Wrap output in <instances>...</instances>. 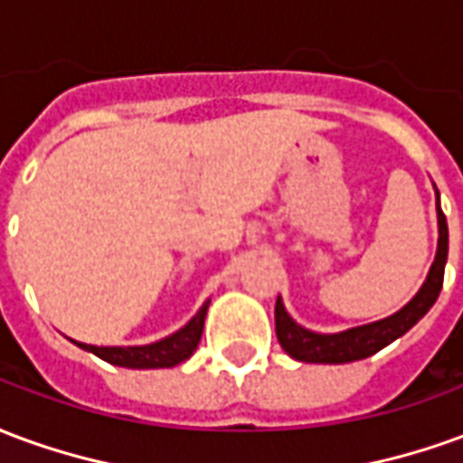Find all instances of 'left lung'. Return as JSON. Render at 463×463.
I'll return each instance as SVG.
<instances>
[{
  "label": "left lung",
  "instance_id": "8db88e82",
  "mask_svg": "<svg viewBox=\"0 0 463 463\" xmlns=\"http://www.w3.org/2000/svg\"><path fill=\"white\" fill-rule=\"evenodd\" d=\"M437 221H439V245L437 258L429 268V275L424 285L411 300L394 315H389L384 320L369 322L362 327L335 332V335H322V332L305 330L302 325L292 320L285 305L278 298L275 302V332L280 347L290 354L292 359L300 362H315V364H345V362H357V359L372 357L374 352L387 347L389 342L402 337L417 325L437 302L441 285H444V268H447L449 255V228L447 215L439 208V191H437Z\"/></svg>",
  "mask_w": 463,
  "mask_h": 463
}]
</instances>
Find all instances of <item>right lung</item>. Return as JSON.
I'll return each instance as SVG.
<instances>
[{"instance_id": "obj_1", "label": "right lung", "mask_w": 463, "mask_h": 463, "mask_svg": "<svg viewBox=\"0 0 463 463\" xmlns=\"http://www.w3.org/2000/svg\"><path fill=\"white\" fill-rule=\"evenodd\" d=\"M211 300L203 302V307L195 312L185 327L173 332L168 337H163L151 345H138V347H96V345H84V342H74L86 352H94L96 357L106 359L109 364L116 367H131V369H161V367H175L183 359H188L198 347L203 335V325H205V312H208Z\"/></svg>"}]
</instances>
